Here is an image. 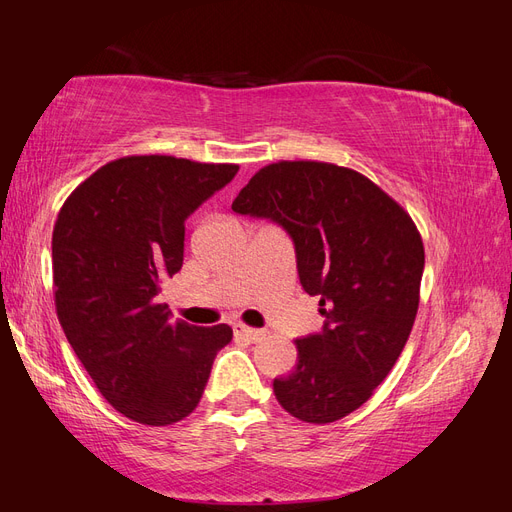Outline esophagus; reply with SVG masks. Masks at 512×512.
<instances>
[{
	"label": "esophagus",
	"mask_w": 512,
	"mask_h": 512,
	"mask_svg": "<svg viewBox=\"0 0 512 512\" xmlns=\"http://www.w3.org/2000/svg\"><path fill=\"white\" fill-rule=\"evenodd\" d=\"M232 331H235V337H241V339H245V342H258V339L267 335V331L245 327V324H241V322L232 324Z\"/></svg>",
	"instance_id": "1"
}]
</instances>
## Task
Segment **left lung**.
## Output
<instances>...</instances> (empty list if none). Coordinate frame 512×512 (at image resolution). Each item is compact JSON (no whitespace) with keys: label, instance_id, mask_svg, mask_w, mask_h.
Instances as JSON below:
<instances>
[{"label":"left lung","instance_id":"1","mask_svg":"<svg viewBox=\"0 0 512 512\" xmlns=\"http://www.w3.org/2000/svg\"><path fill=\"white\" fill-rule=\"evenodd\" d=\"M232 211L286 230L307 294L320 299V333L294 339L297 365L273 380L282 408L333 423L361 408L404 350L425 269L410 215L356 170L327 162L260 168Z\"/></svg>","mask_w":512,"mask_h":512}]
</instances>
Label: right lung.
Listing matches in <instances>:
<instances>
[{"label": "right lung", "instance_id": "obj_1", "mask_svg": "<svg viewBox=\"0 0 512 512\" xmlns=\"http://www.w3.org/2000/svg\"><path fill=\"white\" fill-rule=\"evenodd\" d=\"M237 164L130 156L85 179L53 228L55 307L104 399L143 425L188 416L228 324L170 320L162 280L183 265L185 220L235 179Z\"/></svg>", "mask_w": 512, "mask_h": 512}]
</instances>
